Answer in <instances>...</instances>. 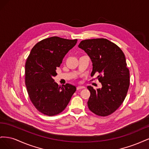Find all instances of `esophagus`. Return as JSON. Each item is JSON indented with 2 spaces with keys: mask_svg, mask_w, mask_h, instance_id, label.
<instances>
[{
  "mask_svg": "<svg viewBox=\"0 0 149 149\" xmlns=\"http://www.w3.org/2000/svg\"><path fill=\"white\" fill-rule=\"evenodd\" d=\"M85 88L84 86H77V88H76V89H77V90H79V89H84Z\"/></svg>",
  "mask_w": 149,
  "mask_h": 149,
  "instance_id": "esophagus-1",
  "label": "esophagus"
}]
</instances>
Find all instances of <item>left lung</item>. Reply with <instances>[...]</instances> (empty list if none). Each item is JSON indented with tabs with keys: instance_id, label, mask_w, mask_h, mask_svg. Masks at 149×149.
<instances>
[{
	"instance_id": "1",
	"label": "left lung",
	"mask_w": 149,
	"mask_h": 149,
	"mask_svg": "<svg viewBox=\"0 0 149 149\" xmlns=\"http://www.w3.org/2000/svg\"><path fill=\"white\" fill-rule=\"evenodd\" d=\"M78 47L88 54L93 63L91 76L96 72L102 88L87 87L91 93L89 110L100 116L113 113L124 101L129 87V70L123 52L106 38L83 40Z\"/></svg>"
}]
</instances>
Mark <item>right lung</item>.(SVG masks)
I'll use <instances>...</instances> for the list:
<instances>
[{
    "mask_svg": "<svg viewBox=\"0 0 149 149\" xmlns=\"http://www.w3.org/2000/svg\"><path fill=\"white\" fill-rule=\"evenodd\" d=\"M52 37L42 40L31 49L25 63V84L31 102L38 111L52 116L63 111L76 90L70 84L61 86L55 82L56 70L77 43Z\"/></svg>",
    "mask_w": 149,
    "mask_h": 149,
    "instance_id": "add662e5",
    "label": "right lung"
}]
</instances>
